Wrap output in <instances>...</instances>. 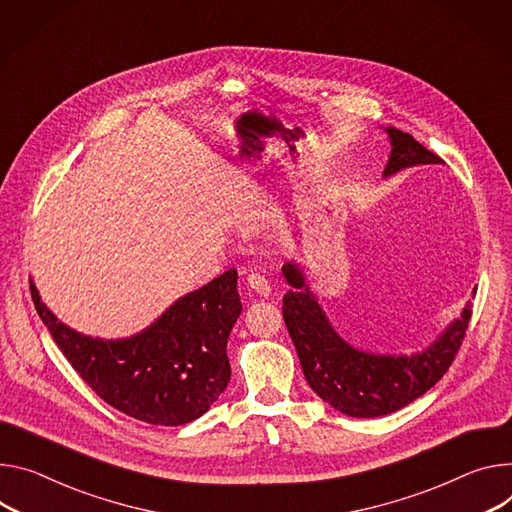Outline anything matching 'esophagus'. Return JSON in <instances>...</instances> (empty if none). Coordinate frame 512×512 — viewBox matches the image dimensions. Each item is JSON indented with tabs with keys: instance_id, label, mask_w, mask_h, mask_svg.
I'll list each match as a JSON object with an SVG mask.
<instances>
[{
	"instance_id": "esophagus-1",
	"label": "esophagus",
	"mask_w": 512,
	"mask_h": 512,
	"mask_svg": "<svg viewBox=\"0 0 512 512\" xmlns=\"http://www.w3.org/2000/svg\"><path fill=\"white\" fill-rule=\"evenodd\" d=\"M247 286H249L255 294H259V296H269V294H271L267 277L261 275V273H249V275H247Z\"/></svg>"
}]
</instances>
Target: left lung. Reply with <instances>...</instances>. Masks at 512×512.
Returning a JSON list of instances; mask_svg holds the SVG:
<instances>
[{
	"label": "left lung",
	"mask_w": 512,
	"mask_h": 512,
	"mask_svg": "<svg viewBox=\"0 0 512 512\" xmlns=\"http://www.w3.org/2000/svg\"><path fill=\"white\" fill-rule=\"evenodd\" d=\"M388 134L392 155L386 175L412 165L443 163L408 132L388 128ZM284 275L292 286L284 296V320L310 388L335 410L357 418L390 414L431 390L453 363L472 318V304H468L439 341L412 357L361 353L333 331L308 292L302 271L288 263Z\"/></svg>",
	"instance_id": "1"
}]
</instances>
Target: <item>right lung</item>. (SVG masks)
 I'll return each mask as SVG.
<instances>
[{"instance_id":"add662e5","label":"right lung","mask_w":512,"mask_h":512,"mask_svg":"<svg viewBox=\"0 0 512 512\" xmlns=\"http://www.w3.org/2000/svg\"><path fill=\"white\" fill-rule=\"evenodd\" d=\"M237 269L177 300L141 335L124 341L83 337L40 302L38 316L79 378L112 408L161 427L196 421L230 380L226 341L241 314Z\"/></svg>"}]
</instances>
